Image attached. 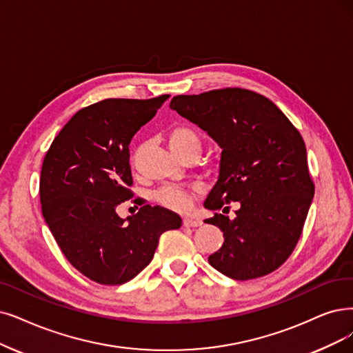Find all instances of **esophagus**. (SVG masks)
Masks as SVG:
<instances>
[{
    "instance_id": "obj_1",
    "label": "esophagus",
    "mask_w": 353,
    "mask_h": 353,
    "mask_svg": "<svg viewBox=\"0 0 353 353\" xmlns=\"http://www.w3.org/2000/svg\"><path fill=\"white\" fill-rule=\"evenodd\" d=\"M182 224H184L185 228H199V225H201V220L192 219V217H185L184 223H182Z\"/></svg>"
}]
</instances>
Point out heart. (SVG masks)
<instances>
[{"label":"heart","instance_id":"heart-1","mask_svg":"<svg viewBox=\"0 0 353 353\" xmlns=\"http://www.w3.org/2000/svg\"><path fill=\"white\" fill-rule=\"evenodd\" d=\"M169 148L176 154L188 150L200 152L201 137L190 125H175L168 133ZM154 200L161 205L175 211H188L194 201V192L184 187L168 185L154 192Z\"/></svg>","mask_w":353,"mask_h":353}]
</instances>
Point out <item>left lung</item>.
Returning a JSON list of instances; mask_svg holds the SVG:
<instances>
[{
	"instance_id": "1",
	"label": "left lung",
	"mask_w": 353,
	"mask_h": 353,
	"mask_svg": "<svg viewBox=\"0 0 353 353\" xmlns=\"http://www.w3.org/2000/svg\"><path fill=\"white\" fill-rule=\"evenodd\" d=\"M171 108L221 148L205 208L241 205L233 220L217 213L205 220L224 236L210 265L237 281L274 272L297 246L314 195L300 132L271 100L243 88L176 95Z\"/></svg>"
}]
</instances>
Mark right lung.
<instances>
[{"instance_id":"right-lung-1","label":"right lung","mask_w":353,"mask_h":353,"mask_svg":"<svg viewBox=\"0 0 353 353\" xmlns=\"http://www.w3.org/2000/svg\"><path fill=\"white\" fill-rule=\"evenodd\" d=\"M171 95L108 98L79 110L46 152L40 174L41 213L77 271L94 283L120 285L150 263L163 232L179 229L171 210L143 204L119 217L133 191L129 145Z\"/></svg>"}]
</instances>
